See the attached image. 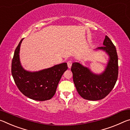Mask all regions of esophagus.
Here are the masks:
<instances>
[{
    "label": "esophagus",
    "instance_id": "34e87169",
    "mask_svg": "<svg viewBox=\"0 0 130 130\" xmlns=\"http://www.w3.org/2000/svg\"><path fill=\"white\" fill-rule=\"evenodd\" d=\"M67 63H68V68H71V67H72V61H68V62H67Z\"/></svg>",
    "mask_w": 130,
    "mask_h": 130
}]
</instances>
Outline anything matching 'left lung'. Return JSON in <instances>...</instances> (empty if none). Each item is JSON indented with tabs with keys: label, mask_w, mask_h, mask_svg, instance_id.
<instances>
[{
	"label": "left lung",
	"mask_w": 130,
	"mask_h": 130,
	"mask_svg": "<svg viewBox=\"0 0 130 130\" xmlns=\"http://www.w3.org/2000/svg\"><path fill=\"white\" fill-rule=\"evenodd\" d=\"M103 46L95 49L105 52L109 57L106 67L102 73H94L89 68L79 62L72 63L73 82L78 94L84 99H103L112 90L117 81L118 58L115 46L107 36Z\"/></svg>",
	"instance_id": "obj_1"
}]
</instances>
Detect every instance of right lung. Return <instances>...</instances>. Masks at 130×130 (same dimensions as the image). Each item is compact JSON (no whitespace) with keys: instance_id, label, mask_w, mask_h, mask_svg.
<instances>
[{"instance_id":"1","label":"right lung","mask_w":130,"mask_h":130,"mask_svg":"<svg viewBox=\"0 0 130 130\" xmlns=\"http://www.w3.org/2000/svg\"><path fill=\"white\" fill-rule=\"evenodd\" d=\"M22 39L15 50L11 73L15 84L22 93L31 99L45 101L52 99L56 92L61 76L68 69L63 62L36 72L25 70L21 65L19 52Z\"/></svg>"}]
</instances>
